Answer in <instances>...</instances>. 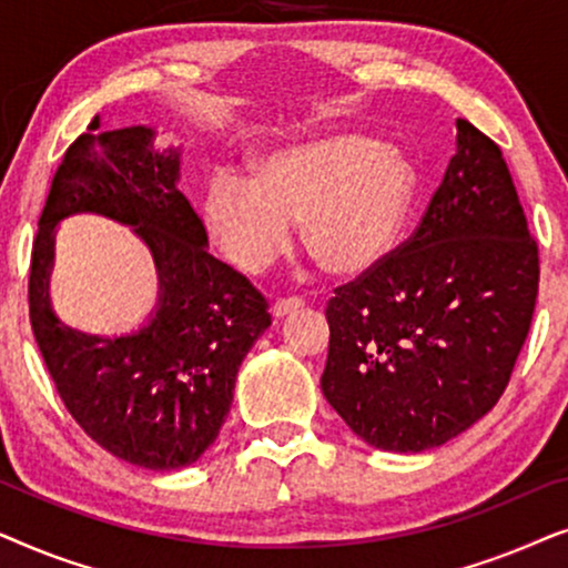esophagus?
<instances>
[{
    "mask_svg": "<svg viewBox=\"0 0 568 568\" xmlns=\"http://www.w3.org/2000/svg\"><path fill=\"white\" fill-rule=\"evenodd\" d=\"M305 307V300L302 297H286V300H278L274 307H271V313L274 317H286L290 313H297V310Z\"/></svg>",
    "mask_w": 568,
    "mask_h": 568,
    "instance_id": "esophagus-1",
    "label": "esophagus"
}]
</instances>
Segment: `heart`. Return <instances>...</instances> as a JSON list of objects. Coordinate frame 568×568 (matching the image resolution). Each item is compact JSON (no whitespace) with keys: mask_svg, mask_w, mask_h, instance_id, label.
I'll return each instance as SVG.
<instances>
[{"mask_svg":"<svg viewBox=\"0 0 568 568\" xmlns=\"http://www.w3.org/2000/svg\"><path fill=\"white\" fill-rule=\"evenodd\" d=\"M416 173L400 150L375 136L325 134L278 146L253 178L220 173L204 220L232 263L263 271L302 215V243L331 274H362L393 251L408 220Z\"/></svg>","mask_w":568,"mask_h":568,"instance_id":"1","label":"heart"}]
</instances>
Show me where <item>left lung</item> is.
<instances>
[{
  "label": "left lung",
  "instance_id": "1",
  "mask_svg": "<svg viewBox=\"0 0 568 568\" xmlns=\"http://www.w3.org/2000/svg\"><path fill=\"white\" fill-rule=\"evenodd\" d=\"M538 278L499 144L457 119V152L414 235L325 307V400L377 449L445 445L509 385Z\"/></svg>",
  "mask_w": 568,
  "mask_h": 568
}]
</instances>
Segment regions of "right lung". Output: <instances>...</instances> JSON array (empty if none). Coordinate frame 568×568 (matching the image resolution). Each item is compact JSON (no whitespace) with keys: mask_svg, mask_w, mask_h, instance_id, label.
Instances as JSON below:
<instances>
[{"mask_svg":"<svg viewBox=\"0 0 568 568\" xmlns=\"http://www.w3.org/2000/svg\"><path fill=\"white\" fill-rule=\"evenodd\" d=\"M74 139L53 175L30 261V325L69 414L108 453L150 470L196 463L232 406L237 369L271 325L268 302L206 251V230L178 191L181 150H154V129ZM72 213L134 226L161 278L159 307L129 337H90L50 310L52 230Z\"/></svg>","mask_w":568,"mask_h":568,"instance_id":"obj_1","label":"right lung"}]
</instances>
